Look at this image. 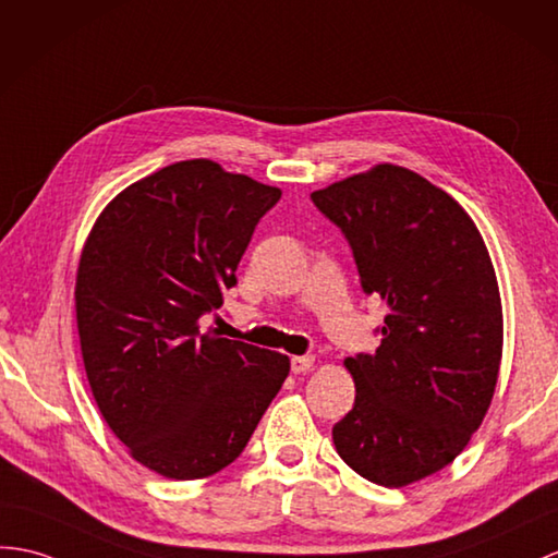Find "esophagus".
<instances>
[{"mask_svg": "<svg viewBox=\"0 0 558 558\" xmlns=\"http://www.w3.org/2000/svg\"><path fill=\"white\" fill-rule=\"evenodd\" d=\"M290 366H292V373H306L311 366H314V356H292Z\"/></svg>", "mask_w": 558, "mask_h": 558, "instance_id": "obj_1", "label": "esophagus"}]
</instances>
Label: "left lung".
<instances>
[{
	"label": "left lung",
	"instance_id": "obj_1",
	"mask_svg": "<svg viewBox=\"0 0 558 558\" xmlns=\"http://www.w3.org/2000/svg\"><path fill=\"white\" fill-rule=\"evenodd\" d=\"M342 230L366 294L387 316L375 354L344 359L356 397L332 442L361 477L404 487L442 471L495 395L504 320L481 230L409 168L378 163L311 192Z\"/></svg>",
	"mask_w": 558,
	"mask_h": 558
}]
</instances>
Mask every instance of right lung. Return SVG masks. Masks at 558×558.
Returning <instances> with one entry per match:
<instances>
[{"mask_svg": "<svg viewBox=\"0 0 558 558\" xmlns=\"http://www.w3.org/2000/svg\"><path fill=\"white\" fill-rule=\"evenodd\" d=\"M280 194L209 159L178 161L116 194L89 230L75 278L87 380L113 435L163 477L223 471L288 378L284 354L199 323Z\"/></svg>", "mask_w": 558, "mask_h": 558, "instance_id": "obj_1", "label": "right lung"}]
</instances>
